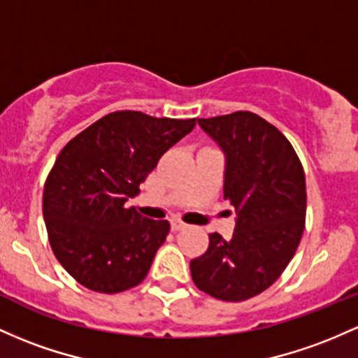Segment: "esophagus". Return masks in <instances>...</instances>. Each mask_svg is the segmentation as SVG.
<instances>
[{"mask_svg":"<svg viewBox=\"0 0 358 358\" xmlns=\"http://www.w3.org/2000/svg\"><path fill=\"white\" fill-rule=\"evenodd\" d=\"M185 227H187V224L183 221H180V219H171V229L173 231H182V229H185Z\"/></svg>","mask_w":358,"mask_h":358,"instance_id":"obj_1","label":"esophagus"}]
</instances>
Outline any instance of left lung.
<instances>
[{
	"mask_svg": "<svg viewBox=\"0 0 358 358\" xmlns=\"http://www.w3.org/2000/svg\"><path fill=\"white\" fill-rule=\"evenodd\" d=\"M226 155L224 199L236 210L229 241L209 234V248L190 262L194 284L219 301L258 296L296 255L306 226V175L290 141L253 112L199 119Z\"/></svg>",
	"mask_w": 358,
	"mask_h": 358,
	"instance_id": "1",
	"label": "left lung"
}]
</instances>
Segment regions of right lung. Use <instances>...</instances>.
Masks as SVG:
<instances>
[{
    "mask_svg": "<svg viewBox=\"0 0 358 358\" xmlns=\"http://www.w3.org/2000/svg\"><path fill=\"white\" fill-rule=\"evenodd\" d=\"M197 119H158L119 110L93 122L59 152L42 212L50 248L78 284L119 294L146 278L170 222L125 207L173 144Z\"/></svg>",
    "mask_w": 358,
    "mask_h": 358,
    "instance_id": "1",
    "label": "right lung"
}]
</instances>
